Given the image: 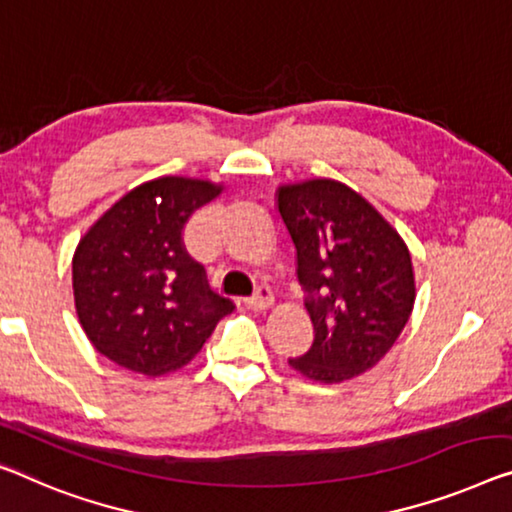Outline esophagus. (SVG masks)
<instances>
[{"label": "esophagus", "mask_w": 512, "mask_h": 512, "mask_svg": "<svg viewBox=\"0 0 512 512\" xmlns=\"http://www.w3.org/2000/svg\"><path fill=\"white\" fill-rule=\"evenodd\" d=\"M243 305H246L248 310H255V312H262L266 308H271L273 305V294L269 287H259L255 296H250V299L243 301Z\"/></svg>", "instance_id": "obj_1"}]
</instances>
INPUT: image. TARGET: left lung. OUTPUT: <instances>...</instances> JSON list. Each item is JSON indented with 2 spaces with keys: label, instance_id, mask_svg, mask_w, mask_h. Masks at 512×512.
Segmentation results:
<instances>
[{
  "label": "left lung",
  "instance_id": "8db88e82",
  "mask_svg": "<svg viewBox=\"0 0 512 512\" xmlns=\"http://www.w3.org/2000/svg\"><path fill=\"white\" fill-rule=\"evenodd\" d=\"M278 211L315 326L312 347L289 365L322 384L354 379L386 356L414 310L407 243L365 197L333 179L280 186Z\"/></svg>",
  "mask_w": 512,
  "mask_h": 512
}]
</instances>
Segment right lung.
<instances>
[{"label":"right lung","mask_w":512,"mask_h":512,"mask_svg":"<svg viewBox=\"0 0 512 512\" xmlns=\"http://www.w3.org/2000/svg\"><path fill=\"white\" fill-rule=\"evenodd\" d=\"M220 190L186 177L147 181L82 236L73 255V296L98 354L140 375H165L200 352L234 310L183 246L188 218Z\"/></svg>","instance_id":"right-lung-1"}]
</instances>
